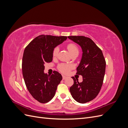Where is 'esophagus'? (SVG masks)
<instances>
[{"label": "esophagus", "instance_id": "34e87169", "mask_svg": "<svg viewBox=\"0 0 128 128\" xmlns=\"http://www.w3.org/2000/svg\"><path fill=\"white\" fill-rule=\"evenodd\" d=\"M66 78H67V77L64 76V75H62V80H65Z\"/></svg>", "mask_w": 128, "mask_h": 128}]
</instances>
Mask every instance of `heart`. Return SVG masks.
Returning <instances> with one entry per match:
<instances>
[{"label": "heart", "instance_id": "heart-1", "mask_svg": "<svg viewBox=\"0 0 128 128\" xmlns=\"http://www.w3.org/2000/svg\"><path fill=\"white\" fill-rule=\"evenodd\" d=\"M67 48L70 54L75 52H78V48H77V45L74 43H69L67 44ZM59 48L58 47H56L54 48L52 51V56L53 58H56L58 56V54L59 53ZM72 66L70 64H60L58 66V69L60 72L64 74L68 73L69 70L72 69Z\"/></svg>", "mask_w": 128, "mask_h": 128}]
</instances>
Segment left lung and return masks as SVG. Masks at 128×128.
<instances>
[{"label": "left lung", "instance_id": "obj_1", "mask_svg": "<svg viewBox=\"0 0 128 128\" xmlns=\"http://www.w3.org/2000/svg\"><path fill=\"white\" fill-rule=\"evenodd\" d=\"M82 48L83 54L76 74L82 75L83 82L72 77L74 84L70 92L76 102L84 104L94 99L101 90L106 70V61L102 51L91 38L83 36H68Z\"/></svg>", "mask_w": 128, "mask_h": 128}]
</instances>
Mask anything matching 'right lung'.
Returning a JSON list of instances; mask_svg holds the SVG:
<instances>
[{
  "label": "right lung",
  "mask_w": 128,
  "mask_h": 128,
  "mask_svg": "<svg viewBox=\"0 0 128 128\" xmlns=\"http://www.w3.org/2000/svg\"><path fill=\"white\" fill-rule=\"evenodd\" d=\"M67 38L42 34L34 38L24 49L22 63L24 82L31 95L40 103L48 102L54 97L62 79L56 71L51 75L44 74V64L52 62L53 50Z\"/></svg>",
  "instance_id": "1"
}]
</instances>
